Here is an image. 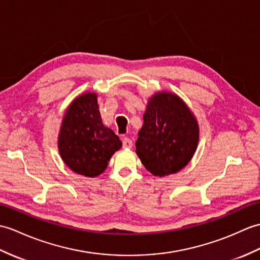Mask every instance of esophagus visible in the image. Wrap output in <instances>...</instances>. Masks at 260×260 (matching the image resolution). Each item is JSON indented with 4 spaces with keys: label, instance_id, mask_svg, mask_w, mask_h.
<instances>
[{
    "label": "esophagus",
    "instance_id": "1",
    "mask_svg": "<svg viewBox=\"0 0 260 260\" xmlns=\"http://www.w3.org/2000/svg\"><path fill=\"white\" fill-rule=\"evenodd\" d=\"M122 142H123V147L124 148H131L133 146V142H132L131 138H128V137H124Z\"/></svg>",
    "mask_w": 260,
    "mask_h": 260
}]
</instances>
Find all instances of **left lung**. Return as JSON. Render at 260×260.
<instances>
[{"label":"left lung","mask_w":260,"mask_h":260,"mask_svg":"<svg viewBox=\"0 0 260 260\" xmlns=\"http://www.w3.org/2000/svg\"><path fill=\"white\" fill-rule=\"evenodd\" d=\"M199 138L196 118L177 95L157 93L149 100L135 143L143 165L154 176H167L185 167Z\"/></svg>","instance_id":"obj_1"}]
</instances>
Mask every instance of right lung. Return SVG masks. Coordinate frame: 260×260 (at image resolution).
<instances>
[{
    "instance_id": "1",
    "label": "right lung",
    "mask_w": 260,
    "mask_h": 260,
    "mask_svg": "<svg viewBox=\"0 0 260 260\" xmlns=\"http://www.w3.org/2000/svg\"><path fill=\"white\" fill-rule=\"evenodd\" d=\"M120 147L119 137L102 123L95 93L83 94L72 102L58 136L59 154L72 171L87 177L99 176Z\"/></svg>"
}]
</instances>
